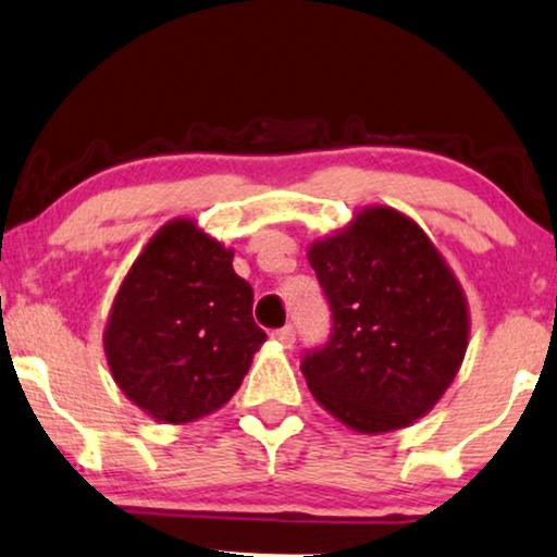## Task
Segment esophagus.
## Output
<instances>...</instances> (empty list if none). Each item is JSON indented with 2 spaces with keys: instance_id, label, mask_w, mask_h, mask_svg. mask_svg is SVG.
Listing matches in <instances>:
<instances>
[{
  "instance_id": "esophagus-1",
  "label": "esophagus",
  "mask_w": 557,
  "mask_h": 557,
  "mask_svg": "<svg viewBox=\"0 0 557 557\" xmlns=\"http://www.w3.org/2000/svg\"><path fill=\"white\" fill-rule=\"evenodd\" d=\"M271 338L273 342H278V344H284V346H292L294 342H296V329L288 324V326H281V329H276V332L271 334Z\"/></svg>"
}]
</instances>
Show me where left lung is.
Segmentation results:
<instances>
[{
    "instance_id": "8db88e82",
    "label": "left lung",
    "mask_w": 557,
    "mask_h": 557,
    "mask_svg": "<svg viewBox=\"0 0 557 557\" xmlns=\"http://www.w3.org/2000/svg\"><path fill=\"white\" fill-rule=\"evenodd\" d=\"M332 311L329 342L301 359L321 407L357 432L430 412L465 359L470 319L453 271L414 221L367 208L309 248Z\"/></svg>"
}]
</instances>
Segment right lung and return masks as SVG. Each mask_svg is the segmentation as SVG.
<instances>
[{
  "mask_svg": "<svg viewBox=\"0 0 557 557\" xmlns=\"http://www.w3.org/2000/svg\"><path fill=\"white\" fill-rule=\"evenodd\" d=\"M233 251L178 219L127 271L104 329L110 372L158 422L185 424L223 407L244 382L265 332Z\"/></svg>",
  "mask_w": 557,
  "mask_h": 557,
  "instance_id": "obj_1",
  "label": "right lung"
}]
</instances>
